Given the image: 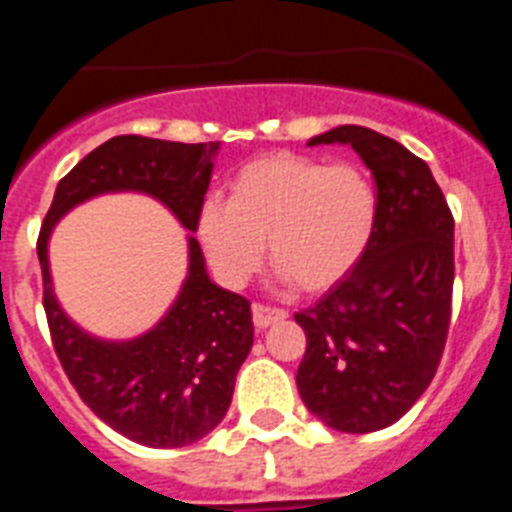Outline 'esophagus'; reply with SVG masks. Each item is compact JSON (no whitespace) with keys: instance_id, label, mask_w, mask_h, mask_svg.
Returning a JSON list of instances; mask_svg holds the SVG:
<instances>
[{"instance_id":"1","label":"esophagus","mask_w":512,"mask_h":512,"mask_svg":"<svg viewBox=\"0 0 512 512\" xmlns=\"http://www.w3.org/2000/svg\"><path fill=\"white\" fill-rule=\"evenodd\" d=\"M287 318V312L279 310V307L269 305H253V325L259 330L269 328L271 323H279V320Z\"/></svg>"}]
</instances>
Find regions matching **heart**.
I'll list each match as a JSON object with an SVG mask.
<instances>
[{
    "label": "heart",
    "instance_id": "heart-1",
    "mask_svg": "<svg viewBox=\"0 0 512 512\" xmlns=\"http://www.w3.org/2000/svg\"><path fill=\"white\" fill-rule=\"evenodd\" d=\"M374 223L377 192L364 171L277 153L243 166L228 200L210 197L200 207L197 235L230 287L253 277L266 243L282 282L323 292L364 256Z\"/></svg>",
    "mask_w": 512,
    "mask_h": 512
}]
</instances>
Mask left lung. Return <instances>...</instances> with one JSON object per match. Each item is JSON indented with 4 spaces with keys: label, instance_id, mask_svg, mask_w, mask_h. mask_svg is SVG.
<instances>
[{
    "label": "left lung",
    "instance_id": "1",
    "mask_svg": "<svg viewBox=\"0 0 512 512\" xmlns=\"http://www.w3.org/2000/svg\"><path fill=\"white\" fill-rule=\"evenodd\" d=\"M351 146L377 182V223L364 256L295 320L305 408L343 433L387 428L428 390L441 361L454 289V217L423 158L397 140L338 128L307 146Z\"/></svg>",
    "mask_w": 512,
    "mask_h": 512
}]
</instances>
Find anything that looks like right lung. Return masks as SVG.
Listing matches in <instances>:
<instances>
[{
	"mask_svg": "<svg viewBox=\"0 0 512 512\" xmlns=\"http://www.w3.org/2000/svg\"><path fill=\"white\" fill-rule=\"evenodd\" d=\"M217 148L143 135L110 138L58 182L40 228L43 307L63 372L97 418L151 449L189 446L225 418L235 374L253 346L251 302L207 277L200 243L187 235V279L169 312L143 336L104 341L58 305L48 241L66 212L112 192L148 194L194 233Z\"/></svg>",
	"mask_w": 512,
	"mask_h": 512,
	"instance_id": "obj_1",
	"label": "right lung"
}]
</instances>
